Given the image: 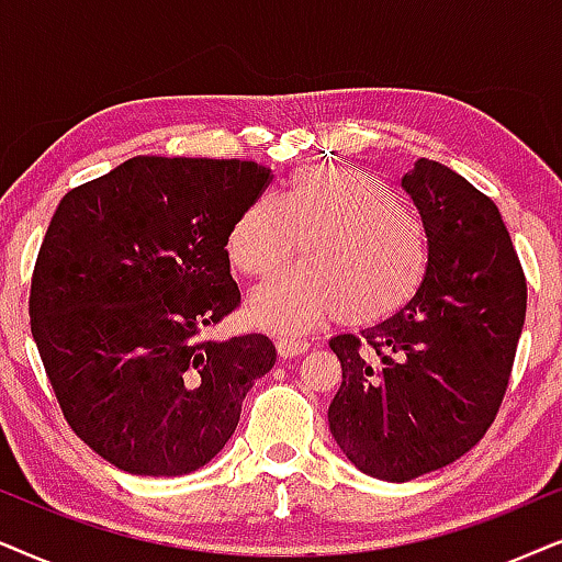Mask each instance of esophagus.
I'll return each instance as SVG.
<instances>
[{
    "instance_id": "obj_1",
    "label": "esophagus",
    "mask_w": 562,
    "mask_h": 562,
    "mask_svg": "<svg viewBox=\"0 0 562 562\" xmlns=\"http://www.w3.org/2000/svg\"><path fill=\"white\" fill-rule=\"evenodd\" d=\"M277 351H280V357L303 355V351H308V341L293 334H280L277 336Z\"/></svg>"
}]
</instances>
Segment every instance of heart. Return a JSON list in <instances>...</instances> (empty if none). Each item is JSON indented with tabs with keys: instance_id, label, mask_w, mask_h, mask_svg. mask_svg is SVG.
I'll use <instances>...</instances> for the list:
<instances>
[{
	"instance_id": "obj_1",
	"label": "heart",
	"mask_w": 562,
	"mask_h": 562,
	"mask_svg": "<svg viewBox=\"0 0 562 562\" xmlns=\"http://www.w3.org/2000/svg\"><path fill=\"white\" fill-rule=\"evenodd\" d=\"M301 265L251 290L249 313L272 328L313 326L326 313L375 321L406 305L429 265L422 221L380 179L347 167H305L231 223L228 259L269 274L295 251Z\"/></svg>"
}]
</instances>
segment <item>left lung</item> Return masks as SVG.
Wrapping results in <instances>:
<instances>
[{
	"label": "left lung",
	"mask_w": 562,
	"mask_h": 562,
	"mask_svg": "<svg viewBox=\"0 0 562 562\" xmlns=\"http://www.w3.org/2000/svg\"><path fill=\"white\" fill-rule=\"evenodd\" d=\"M429 265L398 313L328 341L341 387L328 429L351 465L406 483L481 442L504 401L527 316V280L491 198L439 161L401 179Z\"/></svg>",
	"instance_id": "1"
}]
</instances>
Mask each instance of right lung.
Masks as SVG:
<instances>
[{
	"instance_id": "obj_1",
	"label": "right lung",
	"mask_w": 562,
	"mask_h": 562,
	"mask_svg": "<svg viewBox=\"0 0 562 562\" xmlns=\"http://www.w3.org/2000/svg\"><path fill=\"white\" fill-rule=\"evenodd\" d=\"M269 171L133 156L58 203L30 328L66 422L110 465L154 477L207 465L274 368L265 334L205 336L241 303L226 236Z\"/></svg>"
}]
</instances>
